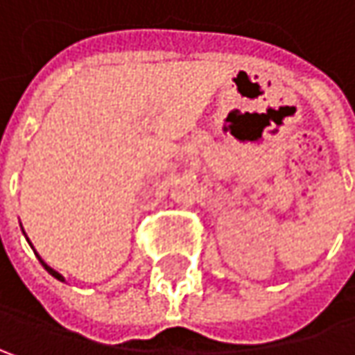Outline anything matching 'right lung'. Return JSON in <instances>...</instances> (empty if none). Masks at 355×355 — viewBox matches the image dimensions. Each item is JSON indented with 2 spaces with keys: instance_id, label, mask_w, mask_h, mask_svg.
Segmentation results:
<instances>
[{
  "instance_id": "1",
  "label": "right lung",
  "mask_w": 355,
  "mask_h": 355,
  "mask_svg": "<svg viewBox=\"0 0 355 355\" xmlns=\"http://www.w3.org/2000/svg\"><path fill=\"white\" fill-rule=\"evenodd\" d=\"M36 256H38V254H36ZM38 260H40V264H42V266L46 268V272L52 274V276H54L56 280H60V282H64V276H62V274H58V272H56V270H54V268H50L49 264H46V262H44V260H42L40 256H38Z\"/></svg>"
}]
</instances>
